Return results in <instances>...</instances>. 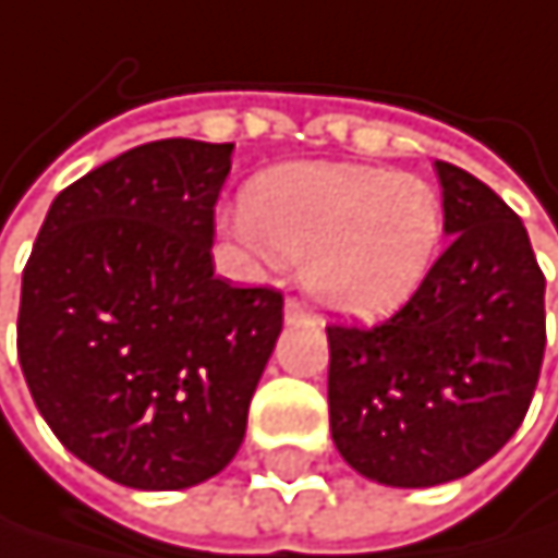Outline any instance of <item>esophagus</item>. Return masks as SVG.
<instances>
[{"label":"esophagus","mask_w":558,"mask_h":558,"mask_svg":"<svg viewBox=\"0 0 558 558\" xmlns=\"http://www.w3.org/2000/svg\"><path fill=\"white\" fill-rule=\"evenodd\" d=\"M286 323H289V326L310 323V310H305V302H299V299H286Z\"/></svg>","instance_id":"1"}]
</instances>
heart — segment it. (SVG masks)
<instances>
[{
	"mask_svg": "<svg viewBox=\"0 0 558 558\" xmlns=\"http://www.w3.org/2000/svg\"><path fill=\"white\" fill-rule=\"evenodd\" d=\"M232 232L263 256L302 259V286L323 310L379 319L433 272L446 209L423 175L305 162L263 172L248 185Z\"/></svg>",
	"mask_w": 558,
	"mask_h": 558,
	"instance_id": "1",
	"label": "heart"
}]
</instances>
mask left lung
<instances>
[{
    "mask_svg": "<svg viewBox=\"0 0 558 558\" xmlns=\"http://www.w3.org/2000/svg\"><path fill=\"white\" fill-rule=\"evenodd\" d=\"M449 248L402 310L326 326L329 429L373 483L426 489L493 459L522 426L546 349V276L522 219L436 162Z\"/></svg>",
    "mask_w": 558,
    "mask_h": 558,
    "instance_id": "left-lung-1",
    "label": "left lung"
}]
</instances>
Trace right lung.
<instances>
[{"mask_svg":"<svg viewBox=\"0 0 558 558\" xmlns=\"http://www.w3.org/2000/svg\"><path fill=\"white\" fill-rule=\"evenodd\" d=\"M232 143L159 138L62 189L22 272L19 362L59 442L129 489L213 480L282 332V292L213 272Z\"/></svg>","mask_w":558,"mask_h":558,"instance_id":"1","label":"right lung"}]
</instances>
